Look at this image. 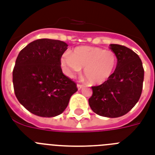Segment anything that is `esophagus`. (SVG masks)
Listing matches in <instances>:
<instances>
[{"instance_id":"esophagus-1","label":"esophagus","mask_w":155,"mask_h":155,"mask_svg":"<svg viewBox=\"0 0 155 155\" xmlns=\"http://www.w3.org/2000/svg\"><path fill=\"white\" fill-rule=\"evenodd\" d=\"M84 87V85H81V84H77V88L78 90H80Z\"/></svg>"}]
</instances>
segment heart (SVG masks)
<instances>
[{"label":"heart","mask_w":155,"mask_h":155,"mask_svg":"<svg viewBox=\"0 0 155 155\" xmlns=\"http://www.w3.org/2000/svg\"><path fill=\"white\" fill-rule=\"evenodd\" d=\"M61 62L65 73L73 76L84 68V76L87 83L100 85L111 77L117 67V58L112 50L92 46L75 48L71 54L64 53Z\"/></svg>","instance_id":"1"}]
</instances>
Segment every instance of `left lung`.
I'll return each instance as SVG.
<instances>
[{"label":"left lung","mask_w":155,"mask_h":155,"mask_svg":"<svg viewBox=\"0 0 155 155\" xmlns=\"http://www.w3.org/2000/svg\"><path fill=\"white\" fill-rule=\"evenodd\" d=\"M110 46L117 58L116 69L106 83L92 87L88 102L96 114L115 118L128 113L139 101L144 70L140 57L132 49L117 44Z\"/></svg>","instance_id":"1"}]
</instances>
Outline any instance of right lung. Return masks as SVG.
<instances>
[{
    "label": "right lung",
    "instance_id": "obj_1",
    "mask_svg": "<svg viewBox=\"0 0 155 155\" xmlns=\"http://www.w3.org/2000/svg\"><path fill=\"white\" fill-rule=\"evenodd\" d=\"M68 45L60 40L42 38L19 52L12 72L18 101L31 114L53 117L62 114L76 84L64 75L61 58Z\"/></svg>",
    "mask_w": 155,
    "mask_h": 155
}]
</instances>
